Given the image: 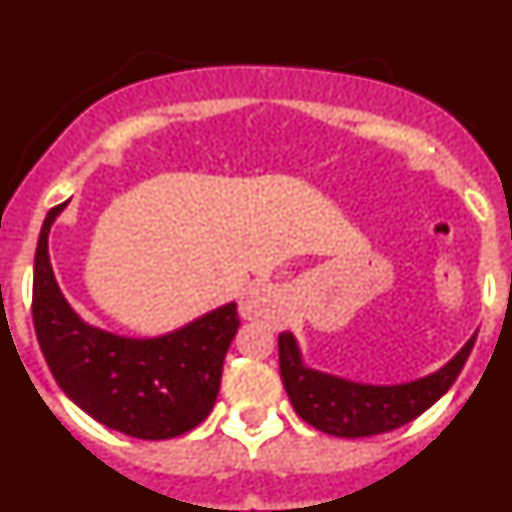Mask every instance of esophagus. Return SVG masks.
<instances>
[{"instance_id":"1","label":"esophagus","mask_w":512,"mask_h":512,"mask_svg":"<svg viewBox=\"0 0 512 512\" xmlns=\"http://www.w3.org/2000/svg\"><path fill=\"white\" fill-rule=\"evenodd\" d=\"M264 315V300H261L259 292H253L251 297L241 302V318L243 320H256Z\"/></svg>"}]
</instances>
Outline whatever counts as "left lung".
<instances>
[{"instance_id":"8db88e82","label":"left lung","mask_w":512,"mask_h":512,"mask_svg":"<svg viewBox=\"0 0 512 512\" xmlns=\"http://www.w3.org/2000/svg\"><path fill=\"white\" fill-rule=\"evenodd\" d=\"M474 341L477 336L469 338L449 364L428 377L402 384H361L310 369L302 361L297 338L282 333L279 372L292 408L312 428L338 438L377 436L410 423L441 400L467 364Z\"/></svg>"}]
</instances>
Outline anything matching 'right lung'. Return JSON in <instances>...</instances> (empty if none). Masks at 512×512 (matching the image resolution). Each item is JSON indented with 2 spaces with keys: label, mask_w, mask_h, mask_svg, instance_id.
Segmentation results:
<instances>
[{
  "label": "right lung",
  "mask_w": 512,
  "mask_h": 512,
  "mask_svg": "<svg viewBox=\"0 0 512 512\" xmlns=\"http://www.w3.org/2000/svg\"><path fill=\"white\" fill-rule=\"evenodd\" d=\"M66 202L43 220L33 269V323L48 369L71 402L125 436L161 441L210 415L223 361L238 333L235 302L153 338L117 336L76 315L53 274L48 233Z\"/></svg>",
  "instance_id": "right-lung-1"
}]
</instances>
